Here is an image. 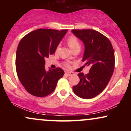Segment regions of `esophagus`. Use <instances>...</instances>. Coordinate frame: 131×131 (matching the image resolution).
<instances>
[{
    "instance_id": "esophagus-1",
    "label": "esophagus",
    "mask_w": 131,
    "mask_h": 131,
    "mask_svg": "<svg viewBox=\"0 0 131 131\" xmlns=\"http://www.w3.org/2000/svg\"><path fill=\"white\" fill-rule=\"evenodd\" d=\"M65 74L67 75L68 76H71V75L73 74V73H72V72H69V71H67L65 73Z\"/></svg>"
}]
</instances>
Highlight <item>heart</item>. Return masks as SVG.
Segmentation results:
<instances>
[{
  "mask_svg": "<svg viewBox=\"0 0 131 131\" xmlns=\"http://www.w3.org/2000/svg\"><path fill=\"white\" fill-rule=\"evenodd\" d=\"M68 43L69 47H70L71 50L75 47H80V43H79V41H78V39L74 36H71L69 37L68 39ZM65 65L67 67H69L68 63H66Z\"/></svg>",
  "mask_w": 131,
  "mask_h": 131,
  "instance_id": "b5f03b06",
  "label": "heart"
}]
</instances>
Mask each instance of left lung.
I'll list each match as a JSON object with an SVG mask.
<instances>
[{
	"label": "left lung",
	"mask_w": 131,
	"mask_h": 131,
	"mask_svg": "<svg viewBox=\"0 0 131 131\" xmlns=\"http://www.w3.org/2000/svg\"><path fill=\"white\" fill-rule=\"evenodd\" d=\"M73 34L84 45L82 61L89 66V73L78 74L80 81L73 87L78 97L89 99L102 92L112 78L115 68V53L110 41L93 29H73Z\"/></svg>",
	"instance_id": "8db88e82"
}]
</instances>
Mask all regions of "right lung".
<instances>
[{
    "instance_id": "add662e5",
    "label": "right lung",
    "mask_w": 131,
    "mask_h": 131,
    "mask_svg": "<svg viewBox=\"0 0 131 131\" xmlns=\"http://www.w3.org/2000/svg\"><path fill=\"white\" fill-rule=\"evenodd\" d=\"M67 29H38L19 42L16 53V70L21 83L29 94L43 97L53 92L64 74L60 68L45 69V58L55 53Z\"/></svg>"
}]
</instances>
